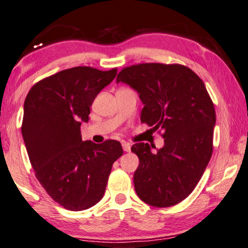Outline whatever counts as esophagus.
<instances>
[{
  "mask_svg": "<svg viewBox=\"0 0 248 248\" xmlns=\"http://www.w3.org/2000/svg\"><path fill=\"white\" fill-rule=\"evenodd\" d=\"M122 147H123L124 152H126V153H128L131 150V144L126 142V141H123V142H122Z\"/></svg>",
  "mask_w": 248,
  "mask_h": 248,
  "instance_id": "esophagus-1",
  "label": "esophagus"
}]
</instances>
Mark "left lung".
I'll use <instances>...</instances> for the list:
<instances>
[{
    "mask_svg": "<svg viewBox=\"0 0 248 248\" xmlns=\"http://www.w3.org/2000/svg\"><path fill=\"white\" fill-rule=\"evenodd\" d=\"M120 82L139 93L141 122L163 131L164 147L156 153L143 142L131 148L139 157L137 195L155 207L176 205L194 190L213 153V101L197 74L179 63L125 67Z\"/></svg>",
    "mask_w": 248,
    "mask_h": 248,
    "instance_id": "obj_1",
    "label": "left lung"
}]
</instances>
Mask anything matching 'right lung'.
Returning a JSON list of instances; mask_svg holds the SVG:
<instances>
[{
	"mask_svg": "<svg viewBox=\"0 0 248 248\" xmlns=\"http://www.w3.org/2000/svg\"><path fill=\"white\" fill-rule=\"evenodd\" d=\"M117 74L79 66L41 79L24 104L21 133L35 175L47 195L69 211L101 201L112 164L123 155L121 143L82 141L98 93Z\"/></svg>",
	"mask_w": 248,
	"mask_h": 248,
	"instance_id": "right-lung-1",
	"label": "right lung"
}]
</instances>
